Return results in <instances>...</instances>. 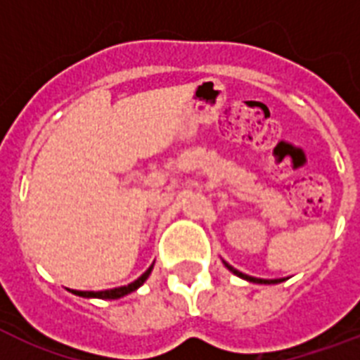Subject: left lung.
I'll list each match as a JSON object with an SVG mask.
<instances>
[{"label":"left lung","instance_id":"8db88e82","mask_svg":"<svg viewBox=\"0 0 360 360\" xmlns=\"http://www.w3.org/2000/svg\"><path fill=\"white\" fill-rule=\"evenodd\" d=\"M224 265H226V267H228V269H230L231 273L237 274V276H239V278H245V280H248V282H254V284H280V282H284V278L265 280V278H256V276H248V274L240 273V271H237V269L231 267L230 263H226V262H224Z\"/></svg>","mask_w":360,"mask_h":360}]
</instances>
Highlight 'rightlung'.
Listing matches in <instances>:
<instances>
[{"label": "right lung", "instance_id": "obj_1", "mask_svg": "<svg viewBox=\"0 0 360 360\" xmlns=\"http://www.w3.org/2000/svg\"><path fill=\"white\" fill-rule=\"evenodd\" d=\"M153 265H155V263H153ZM153 265L147 269L146 273L141 274L140 278H136L134 282H130V284H127V285H121V288H114V290H104V291H76V290H72V293L78 297H86V299H121V297L129 295V293H132V291L138 290V288H140V285L143 284L147 278H149V274H151V271H153Z\"/></svg>", "mask_w": 360, "mask_h": 360}]
</instances>
